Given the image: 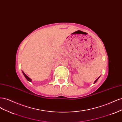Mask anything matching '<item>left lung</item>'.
Masks as SVG:
<instances>
[{"mask_svg": "<svg viewBox=\"0 0 122 122\" xmlns=\"http://www.w3.org/2000/svg\"><path fill=\"white\" fill-rule=\"evenodd\" d=\"M99 78H98V79H96V80H95V82H94V83H96V81H97V80H98V79H99Z\"/></svg>", "mask_w": 122, "mask_h": 122, "instance_id": "left-lung-1", "label": "left lung"}]
</instances>
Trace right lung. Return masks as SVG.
<instances>
[{"instance_id": "add662e5", "label": "right lung", "mask_w": 122, "mask_h": 122, "mask_svg": "<svg viewBox=\"0 0 122 122\" xmlns=\"http://www.w3.org/2000/svg\"><path fill=\"white\" fill-rule=\"evenodd\" d=\"M22 73H23V75H24V76H25V78H26V79H27L28 81H30V82H31V81H32V80H31L30 78H29V77H28L26 75L23 71H22Z\"/></svg>"}]
</instances>
